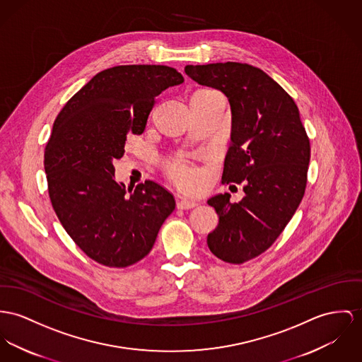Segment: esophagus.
I'll use <instances>...</instances> for the list:
<instances>
[{
    "instance_id": "esophagus-1",
    "label": "esophagus",
    "mask_w": 362,
    "mask_h": 362,
    "mask_svg": "<svg viewBox=\"0 0 362 362\" xmlns=\"http://www.w3.org/2000/svg\"><path fill=\"white\" fill-rule=\"evenodd\" d=\"M197 205V202L189 198H177V208L179 209H192Z\"/></svg>"
}]
</instances>
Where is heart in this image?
Here are the masks:
<instances>
[{
  "label": "heart",
  "instance_id": "b5f03b06",
  "mask_svg": "<svg viewBox=\"0 0 362 362\" xmlns=\"http://www.w3.org/2000/svg\"><path fill=\"white\" fill-rule=\"evenodd\" d=\"M172 175L177 182H180L185 186H192L194 182V170L192 168L185 165H177L172 168Z\"/></svg>",
  "mask_w": 362,
  "mask_h": 362
}]
</instances>
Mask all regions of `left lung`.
<instances>
[{
	"label": "left lung",
	"mask_w": 362,
	"mask_h": 362,
	"mask_svg": "<svg viewBox=\"0 0 362 362\" xmlns=\"http://www.w3.org/2000/svg\"><path fill=\"white\" fill-rule=\"evenodd\" d=\"M199 85L223 92L231 107V144L223 183H244V198L214 195L219 224L208 234L211 252L240 264L269 250L296 212L305 190L310 141L293 99L263 70L247 63L187 64Z\"/></svg>",
	"instance_id": "1"
}]
</instances>
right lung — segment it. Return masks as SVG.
<instances>
[{
  "mask_svg": "<svg viewBox=\"0 0 362 362\" xmlns=\"http://www.w3.org/2000/svg\"><path fill=\"white\" fill-rule=\"evenodd\" d=\"M185 81L168 66H115L98 73L57 114L44 168L56 215L95 262L127 267L143 259L175 209L173 195L146 180L127 192L112 161L129 132L143 134L156 98Z\"/></svg>",
  "mask_w": 362,
  "mask_h": 362,
  "instance_id": "add662e5",
  "label": "right lung"
}]
</instances>
